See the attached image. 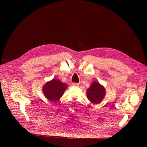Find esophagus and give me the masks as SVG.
I'll return each instance as SVG.
<instances>
[{
  "label": "esophagus",
  "mask_w": 147,
  "mask_h": 147,
  "mask_svg": "<svg viewBox=\"0 0 147 147\" xmlns=\"http://www.w3.org/2000/svg\"><path fill=\"white\" fill-rule=\"evenodd\" d=\"M72 85L74 86H78L79 85V83H73L72 84Z\"/></svg>",
  "instance_id": "obj_1"
}]
</instances>
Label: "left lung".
Masks as SVG:
<instances>
[{
    "label": "left lung",
    "mask_w": 147,
    "mask_h": 147,
    "mask_svg": "<svg viewBox=\"0 0 147 147\" xmlns=\"http://www.w3.org/2000/svg\"><path fill=\"white\" fill-rule=\"evenodd\" d=\"M87 98L93 104L100 103L105 97V88L98 82H93L86 91Z\"/></svg>",
    "instance_id": "8db88e82"
}]
</instances>
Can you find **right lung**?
I'll list each match as a JSON object with an SVG mask.
<instances>
[{
    "label": "right lung",
    "instance_id": "1",
    "mask_svg": "<svg viewBox=\"0 0 147 147\" xmlns=\"http://www.w3.org/2000/svg\"><path fill=\"white\" fill-rule=\"evenodd\" d=\"M67 88V84L58 79H53L45 84L42 91L46 98L50 101H56L62 97Z\"/></svg>",
    "mask_w": 147,
    "mask_h": 147
}]
</instances>
